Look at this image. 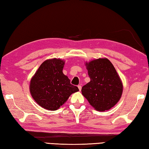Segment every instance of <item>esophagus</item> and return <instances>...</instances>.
<instances>
[{"mask_svg": "<svg viewBox=\"0 0 149 149\" xmlns=\"http://www.w3.org/2000/svg\"><path fill=\"white\" fill-rule=\"evenodd\" d=\"M78 88H79V91H81V88H82V86H81V85H78Z\"/></svg>", "mask_w": 149, "mask_h": 149, "instance_id": "esophagus-1", "label": "esophagus"}]
</instances>
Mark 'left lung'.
I'll return each instance as SVG.
<instances>
[{"label":"left lung","mask_w":149,"mask_h":149,"mask_svg":"<svg viewBox=\"0 0 149 149\" xmlns=\"http://www.w3.org/2000/svg\"><path fill=\"white\" fill-rule=\"evenodd\" d=\"M90 81L82 88V94L95 109L109 110L118 102L123 86L109 59L99 58L86 63Z\"/></svg>","instance_id":"1"}]
</instances>
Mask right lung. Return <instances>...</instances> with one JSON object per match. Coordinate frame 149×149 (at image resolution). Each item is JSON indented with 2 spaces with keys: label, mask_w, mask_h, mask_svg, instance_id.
I'll return each mask as SVG.
<instances>
[{
  "label": "right lung",
  "mask_w": 149,
  "mask_h": 149,
  "mask_svg": "<svg viewBox=\"0 0 149 149\" xmlns=\"http://www.w3.org/2000/svg\"><path fill=\"white\" fill-rule=\"evenodd\" d=\"M64 64L65 61L60 59L46 60L31 79V94L43 108L58 109L72 93L79 91V88L71 84L68 77L63 74Z\"/></svg>",
  "instance_id": "add662e5"
}]
</instances>
